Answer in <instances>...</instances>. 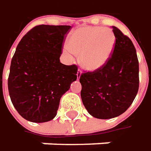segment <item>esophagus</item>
I'll return each instance as SVG.
<instances>
[{"label":"esophagus","mask_w":151,"mask_h":151,"mask_svg":"<svg viewBox=\"0 0 151 151\" xmlns=\"http://www.w3.org/2000/svg\"><path fill=\"white\" fill-rule=\"evenodd\" d=\"M81 74H82V72H81V70L78 71V73H77V78H78V79H79V78H80Z\"/></svg>","instance_id":"1"}]
</instances>
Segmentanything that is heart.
I'll use <instances>...</instances> for the list:
<instances>
[{
	"mask_svg": "<svg viewBox=\"0 0 151 151\" xmlns=\"http://www.w3.org/2000/svg\"><path fill=\"white\" fill-rule=\"evenodd\" d=\"M116 38L110 28L83 27L75 30L68 40L63 52L68 57L79 54L80 65L89 72L102 68L109 60Z\"/></svg>",
	"mask_w": 151,
	"mask_h": 151,
	"instance_id": "1",
	"label": "heart"
}]
</instances>
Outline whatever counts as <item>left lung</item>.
<instances>
[{"label":"left lung","instance_id":"obj_1","mask_svg":"<svg viewBox=\"0 0 151 151\" xmlns=\"http://www.w3.org/2000/svg\"><path fill=\"white\" fill-rule=\"evenodd\" d=\"M116 42L112 57L102 68L80 77L81 98L93 117L115 118L131 105L139 89V62L128 37L112 26Z\"/></svg>","mask_w":151,"mask_h":151}]
</instances>
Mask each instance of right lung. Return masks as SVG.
Wrapping results in <instances>:
<instances>
[{
	"label": "right lung",
	"mask_w": 151,
	"mask_h": 151,
	"mask_svg": "<svg viewBox=\"0 0 151 151\" xmlns=\"http://www.w3.org/2000/svg\"><path fill=\"white\" fill-rule=\"evenodd\" d=\"M71 26L40 25L24 36L12 59L8 90L19 114L33 123L52 120L62 96L77 79L78 68L60 62Z\"/></svg>",
	"instance_id": "1"
}]
</instances>
